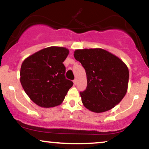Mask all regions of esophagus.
I'll list each match as a JSON object with an SVG mask.
<instances>
[{
    "label": "esophagus",
    "instance_id": "34e87169",
    "mask_svg": "<svg viewBox=\"0 0 149 149\" xmlns=\"http://www.w3.org/2000/svg\"><path fill=\"white\" fill-rule=\"evenodd\" d=\"M73 83H74V85H76V84H77V79H74V80L73 81Z\"/></svg>",
    "mask_w": 149,
    "mask_h": 149
}]
</instances>
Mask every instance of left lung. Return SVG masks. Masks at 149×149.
<instances>
[{
  "instance_id": "8db88e82",
  "label": "left lung",
  "mask_w": 149,
  "mask_h": 149,
  "mask_svg": "<svg viewBox=\"0 0 149 149\" xmlns=\"http://www.w3.org/2000/svg\"><path fill=\"white\" fill-rule=\"evenodd\" d=\"M74 57L86 72V90L80 92L84 107L102 113L118 105L128 88L129 69L123 60L103 49H77Z\"/></svg>"
}]
</instances>
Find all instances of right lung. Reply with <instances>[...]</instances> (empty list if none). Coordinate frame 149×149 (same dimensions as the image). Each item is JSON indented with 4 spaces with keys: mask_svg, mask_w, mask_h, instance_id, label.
Instances as JSON below:
<instances>
[{
    "mask_svg": "<svg viewBox=\"0 0 149 149\" xmlns=\"http://www.w3.org/2000/svg\"><path fill=\"white\" fill-rule=\"evenodd\" d=\"M69 50L60 46H50L29 56L23 61L20 80L30 99L40 107H53L64 100L73 86L65 77L63 62Z\"/></svg>",
    "mask_w": 149,
    "mask_h": 149,
    "instance_id": "add662e5",
    "label": "right lung"
}]
</instances>
